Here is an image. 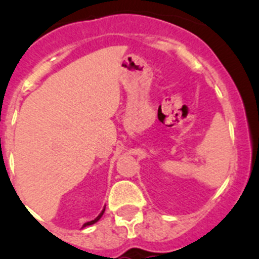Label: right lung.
Segmentation results:
<instances>
[{"label": "right lung", "instance_id": "right-lung-1", "mask_svg": "<svg viewBox=\"0 0 259 259\" xmlns=\"http://www.w3.org/2000/svg\"><path fill=\"white\" fill-rule=\"evenodd\" d=\"M103 212H105V208H103V211H102V212H101V213H100V214H98V216H97V217H96V219H94V220H92V221H89V222H85V224H84V225H83V228H85V226H89V225H93V224H96V222H97V221H98V220H100V219H101V217H102Z\"/></svg>", "mask_w": 259, "mask_h": 259}]
</instances>
